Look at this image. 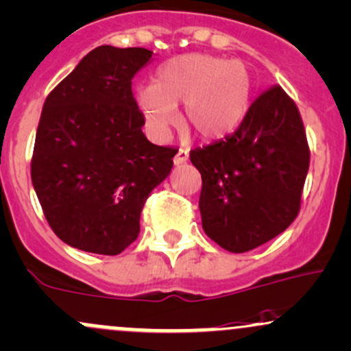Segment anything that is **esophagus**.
I'll use <instances>...</instances> for the list:
<instances>
[{"label": "esophagus", "mask_w": 351, "mask_h": 351, "mask_svg": "<svg viewBox=\"0 0 351 351\" xmlns=\"http://www.w3.org/2000/svg\"><path fill=\"white\" fill-rule=\"evenodd\" d=\"M173 161H175V165H183L188 161V152L184 148H180L178 153H176L175 158H173Z\"/></svg>", "instance_id": "34e87169"}]
</instances>
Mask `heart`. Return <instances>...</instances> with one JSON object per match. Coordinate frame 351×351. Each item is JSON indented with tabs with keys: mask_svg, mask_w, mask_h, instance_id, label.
Segmentation results:
<instances>
[{
	"mask_svg": "<svg viewBox=\"0 0 351 351\" xmlns=\"http://www.w3.org/2000/svg\"><path fill=\"white\" fill-rule=\"evenodd\" d=\"M252 96V78L240 61L190 53L168 60L153 76L152 86L136 91L138 106L155 134L175 123L183 105L182 126L203 141H218L243 121Z\"/></svg>",
	"mask_w": 351,
	"mask_h": 351,
	"instance_id": "obj_1",
	"label": "heart"
}]
</instances>
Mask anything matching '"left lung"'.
Returning a JSON list of instances; mask_svg holds the SVG:
<instances>
[{
	"label": "left lung",
	"instance_id": "1",
	"mask_svg": "<svg viewBox=\"0 0 351 351\" xmlns=\"http://www.w3.org/2000/svg\"><path fill=\"white\" fill-rule=\"evenodd\" d=\"M202 173L199 213L215 243L245 253L293 223L310 167L305 126L282 86L261 93L237 132L190 152Z\"/></svg>",
	"mask_w": 351,
	"mask_h": 351
}]
</instances>
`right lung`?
Instances as JSON below:
<instances>
[{
    "mask_svg": "<svg viewBox=\"0 0 351 351\" xmlns=\"http://www.w3.org/2000/svg\"><path fill=\"white\" fill-rule=\"evenodd\" d=\"M152 55L98 46L46 96L32 180L46 221L73 248L98 255L128 248L146 198L171 171L178 149L146 140L132 91Z\"/></svg>",
    "mask_w": 351,
    "mask_h": 351,
    "instance_id": "1",
    "label": "right lung"
}]
</instances>
